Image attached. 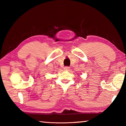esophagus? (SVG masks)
I'll return each instance as SVG.
<instances>
[{
    "instance_id": "esophagus-1",
    "label": "esophagus",
    "mask_w": 126,
    "mask_h": 126,
    "mask_svg": "<svg viewBox=\"0 0 126 126\" xmlns=\"http://www.w3.org/2000/svg\"><path fill=\"white\" fill-rule=\"evenodd\" d=\"M70 69V68L69 67H65L64 68V69L65 70V71H69Z\"/></svg>"
}]
</instances>
